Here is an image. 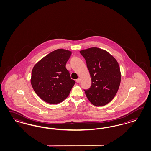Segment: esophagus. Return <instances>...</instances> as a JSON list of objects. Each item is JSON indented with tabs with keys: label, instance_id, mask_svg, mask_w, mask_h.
<instances>
[{
	"label": "esophagus",
	"instance_id": "1",
	"mask_svg": "<svg viewBox=\"0 0 151 151\" xmlns=\"http://www.w3.org/2000/svg\"><path fill=\"white\" fill-rule=\"evenodd\" d=\"M76 81L78 83H79L80 82V78H78V79H76Z\"/></svg>",
	"mask_w": 151,
	"mask_h": 151
}]
</instances>
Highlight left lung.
Masks as SVG:
<instances>
[{
    "label": "left lung",
    "mask_w": 151,
    "mask_h": 151,
    "mask_svg": "<svg viewBox=\"0 0 151 151\" xmlns=\"http://www.w3.org/2000/svg\"><path fill=\"white\" fill-rule=\"evenodd\" d=\"M84 57L91 79V85L84 90L88 100L96 106L105 105L114 98L119 88V65L108 52L97 47L80 51Z\"/></svg>",
    "instance_id": "1"
}]
</instances>
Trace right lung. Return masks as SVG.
<instances>
[{"instance_id": "right-lung-1", "label": "right lung", "mask_w": 151, "mask_h": 151, "mask_svg": "<svg viewBox=\"0 0 151 151\" xmlns=\"http://www.w3.org/2000/svg\"><path fill=\"white\" fill-rule=\"evenodd\" d=\"M71 52L58 49L37 63L32 71L31 82L37 95L49 104L60 103L70 94L75 81L71 78L66 64Z\"/></svg>"}]
</instances>
